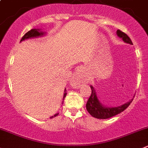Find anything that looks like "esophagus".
<instances>
[{
  "mask_svg": "<svg viewBox=\"0 0 148 148\" xmlns=\"http://www.w3.org/2000/svg\"><path fill=\"white\" fill-rule=\"evenodd\" d=\"M84 78V68L83 67H80L73 75L72 84L73 86H79Z\"/></svg>",
  "mask_w": 148,
  "mask_h": 148,
  "instance_id": "34e87169",
  "label": "esophagus"
}]
</instances>
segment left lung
I'll return each instance as SVG.
<instances>
[{
	"mask_svg": "<svg viewBox=\"0 0 148 148\" xmlns=\"http://www.w3.org/2000/svg\"><path fill=\"white\" fill-rule=\"evenodd\" d=\"M116 34H117V36H118L119 37L122 38L125 42L133 45L131 39H130L129 36H128L126 34H125L124 32H121L120 30H117V31H116ZM90 87L91 89H92V94H91L90 97H89V100H88L87 103H86V110L88 111V112H89L92 116L95 117V118L107 119L112 117V116H115V115L121 113V112H123L125 109H126L128 107V106L131 103V102H132L133 101V100H131L129 102L123 104V105L120 106H104L102 105V104L100 103V101H99L94 87H93L92 86H90Z\"/></svg>",
	"mask_w": 148,
	"mask_h": 148,
	"instance_id": "1",
	"label": "left lung"
}]
</instances>
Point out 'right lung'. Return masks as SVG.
<instances>
[{"label": "right lung", "instance_id": "obj_1", "mask_svg": "<svg viewBox=\"0 0 148 148\" xmlns=\"http://www.w3.org/2000/svg\"><path fill=\"white\" fill-rule=\"evenodd\" d=\"M45 34V32H40V29H36V28H34V29H32L31 31H29V32H27L26 34H25V35H24L23 37H22L21 40H20V42L23 41V40H27V39H31V38H34V37H38V36H43V35ZM66 89H64V97L63 98H64L65 97H66V95H67V92H66ZM59 114H54L53 116H51V118H53V117H55V116H56L57 115Z\"/></svg>", "mask_w": 148, "mask_h": 148}]
</instances>
